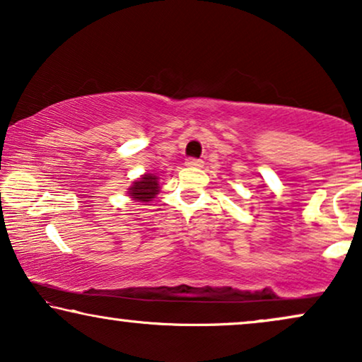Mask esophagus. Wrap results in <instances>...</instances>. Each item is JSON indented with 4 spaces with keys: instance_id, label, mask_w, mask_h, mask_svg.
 Instances as JSON below:
<instances>
[{
    "instance_id": "obj_1",
    "label": "esophagus",
    "mask_w": 362,
    "mask_h": 362,
    "mask_svg": "<svg viewBox=\"0 0 362 362\" xmlns=\"http://www.w3.org/2000/svg\"><path fill=\"white\" fill-rule=\"evenodd\" d=\"M202 162L200 158H187V162H185V165L187 167H194V168H197V167H202Z\"/></svg>"
}]
</instances>
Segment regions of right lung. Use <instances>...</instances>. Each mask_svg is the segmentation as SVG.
I'll use <instances>...</instances> for the list:
<instances>
[{
	"label": "right lung",
	"mask_w": 362,
	"mask_h": 362,
	"mask_svg": "<svg viewBox=\"0 0 362 362\" xmlns=\"http://www.w3.org/2000/svg\"><path fill=\"white\" fill-rule=\"evenodd\" d=\"M158 192V182L157 177L152 175V173H147L144 175L141 180L134 182V185L129 189V194H131L132 199L139 202H151L156 194Z\"/></svg>",
	"instance_id": "obj_1"
}]
</instances>
